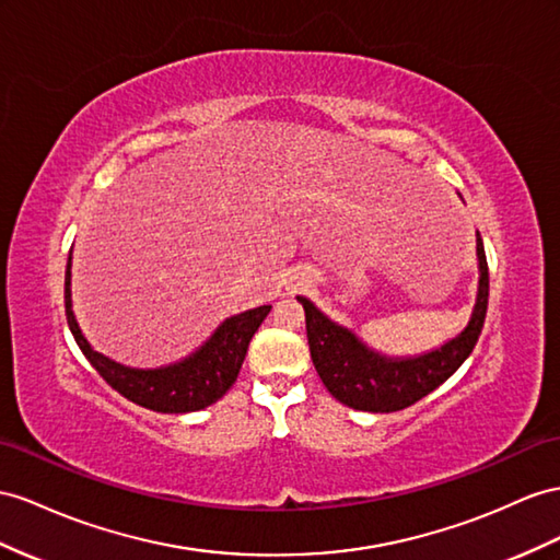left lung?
I'll return each instance as SVG.
<instances>
[{
    "label": "left lung",
    "instance_id": "left-lung-1",
    "mask_svg": "<svg viewBox=\"0 0 560 560\" xmlns=\"http://www.w3.org/2000/svg\"><path fill=\"white\" fill-rule=\"evenodd\" d=\"M110 218L116 220V214H110ZM106 231L108 229L102 232V226L94 229V238H90V250H94V255H98L96 248L108 246L106 238L116 236L113 229L108 235L105 234ZM70 265H73V255H68L66 265V319L70 334H73L82 354L88 357L90 364L98 371V376L113 390H118L130 402L147 407L151 411L184 413L206 409L218 402L234 385L243 357H246L248 342L269 312V307H257L224 319L203 346L177 364L147 371L130 369L108 360L102 352H96L88 338L82 336L80 324L73 314V295H70Z\"/></svg>",
    "mask_w": 560,
    "mask_h": 560
}]
</instances>
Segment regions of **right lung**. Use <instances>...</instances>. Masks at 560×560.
Returning a JSON list of instances; mask_svg holds the SVG:
<instances>
[{
	"instance_id": "1",
	"label": "right lung",
	"mask_w": 560,
	"mask_h": 560,
	"mask_svg": "<svg viewBox=\"0 0 560 560\" xmlns=\"http://www.w3.org/2000/svg\"><path fill=\"white\" fill-rule=\"evenodd\" d=\"M478 260V303L472 307V317L466 331L444 342L440 350L413 357V360L397 362L369 352L357 342L348 328H340L331 319H326L307 298H300V303L305 307L312 362L317 366L328 393L352 409L388 413L407 409L413 402H419L421 397L440 388L476 348L487 314V260L480 236Z\"/></svg>"
}]
</instances>
